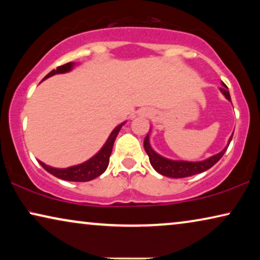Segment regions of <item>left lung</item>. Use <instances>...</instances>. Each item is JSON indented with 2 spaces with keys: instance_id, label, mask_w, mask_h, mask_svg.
<instances>
[{
  "instance_id": "1",
  "label": "left lung",
  "mask_w": 260,
  "mask_h": 260,
  "mask_svg": "<svg viewBox=\"0 0 260 260\" xmlns=\"http://www.w3.org/2000/svg\"><path fill=\"white\" fill-rule=\"evenodd\" d=\"M221 85H222V87L219 88L220 92L225 95V98L227 99V101L231 102L229 87H227L223 83H221ZM149 134L147 135V137L144 138V149L149 156L150 165L158 174H161V175H165V176H168V177H173V179L188 177V176L195 175V174L204 173V172H206V170H208L209 168H212V167L222 157V155L225 154V151L227 150V148H229V145L231 143V140H232V137H233V134H232V136H231L229 140V143H227L226 147L223 148L221 151L218 152V154L213 155V156H211V157L204 159V161L191 162V161H181V159H170V158L165 157V156L157 154V152H156L154 149L151 148L150 141H149V138H150Z\"/></svg>"
}]
</instances>
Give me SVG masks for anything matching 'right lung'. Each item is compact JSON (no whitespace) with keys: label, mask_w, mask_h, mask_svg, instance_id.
Instances as JSON below:
<instances>
[{"label":"right lung","mask_w":260,"mask_h":260,"mask_svg":"<svg viewBox=\"0 0 260 260\" xmlns=\"http://www.w3.org/2000/svg\"><path fill=\"white\" fill-rule=\"evenodd\" d=\"M74 66H76L74 62H67L65 65L56 67V70L51 71V72L44 78V80H46L49 77L54 76V74L71 72ZM126 122H123L120 123L119 125H117L115 129L112 130V133L110 134L109 138L106 140L101 150H99L94 156H92L90 159L80 163V165L69 167V168H54V167L45 165V163L41 161H39V163L42 166V168L47 170V172L49 174H52L53 176L58 177V179L65 181H73V182H87V181L93 180L99 175H102V174L106 170V168H108L113 143H115L117 135H118L120 129H122V126Z\"/></svg>","instance_id":"1"}]
</instances>
